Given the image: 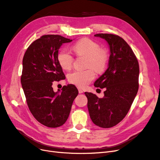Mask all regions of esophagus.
Instances as JSON below:
<instances>
[{"mask_svg":"<svg viewBox=\"0 0 160 160\" xmlns=\"http://www.w3.org/2000/svg\"><path fill=\"white\" fill-rule=\"evenodd\" d=\"M78 91H79V93H83V91L81 89H80V88H78Z\"/></svg>","mask_w":160,"mask_h":160,"instance_id":"34e87169","label":"esophagus"}]
</instances>
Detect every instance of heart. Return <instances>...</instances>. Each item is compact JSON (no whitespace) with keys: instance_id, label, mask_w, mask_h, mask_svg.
<instances>
[{"instance_id":"1","label":"heart","mask_w":160,"mask_h":160,"mask_svg":"<svg viewBox=\"0 0 160 160\" xmlns=\"http://www.w3.org/2000/svg\"><path fill=\"white\" fill-rule=\"evenodd\" d=\"M72 49L77 56L86 57V67L89 69L71 72L68 80L79 88H85L95 79L93 70L100 73L106 69L109 60L108 52L105 49L100 48L99 43L88 38L77 41L72 46ZM57 61L62 69L70 70L73 65L74 57L69 52L62 49L58 52Z\"/></svg>"}]
</instances>
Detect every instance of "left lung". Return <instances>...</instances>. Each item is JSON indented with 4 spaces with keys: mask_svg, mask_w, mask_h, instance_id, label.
Here are the masks:
<instances>
[{
    "mask_svg": "<svg viewBox=\"0 0 160 160\" xmlns=\"http://www.w3.org/2000/svg\"><path fill=\"white\" fill-rule=\"evenodd\" d=\"M104 38L109 45V67L97 80L96 88H105L104 97L85 92L88 108L93 123L109 128L126 116L139 88V67L132 48L123 38L108 33L95 35Z\"/></svg>",
    "mask_w": 160,
    "mask_h": 160,
    "instance_id": "8db88e82",
    "label": "left lung"
}]
</instances>
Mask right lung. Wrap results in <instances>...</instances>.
<instances>
[{"instance_id":"1","label":"right lung","mask_w":160,"mask_h":160,"mask_svg":"<svg viewBox=\"0 0 160 160\" xmlns=\"http://www.w3.org/2000/svg\"><path fill=\"white\" fill-rule=\"evenodd\" d=\"M72 40L58 35H45L32 42L22 59L21 81L31 113L38 122L48 128L63 125L70 113L78 90L73 85L54 92L53 81L65 79L57 61L62 43Z\"/></svg>"}]
</instances>
